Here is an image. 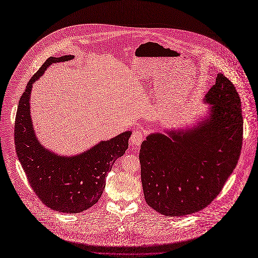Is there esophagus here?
<instances>
[{
    "mask_svg": "<svg viewBox=\"0 0 258 258\" xmlns=\"http://www.w3.org/2000/svg\"><path fill=\"white\" fill-rule=\"evenodd\" d=\"M143 139H144V133L140 130H136L133 132L131 136V144L133 146H139Z\"/></svg>",
    "mask_w": 258,
    "mask_h": 258,
    "instance_id": "34e87169",
    "label": "esophagus"
}]
</instances>
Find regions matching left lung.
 I'll return each mask as SVG.
<instances>
[{
  "instance_id": "1",
  "label": "left lung",
  "mask_w": 258,
  "mask_h": 258,
  "mask_svg": "<svg viewBox=\"0 0 258 258\" xmlns=\"http://www.w3.org/2000/svg\"><path fill=\"white\" fill-rule=\"evenodd\" d=\"M203 101L210 106L198 124L151 133L141 144L145 201L168 217L190 215L211 204L240 156L243 118L234 85L218 74Z\"/></svg>"
}]
</instances>
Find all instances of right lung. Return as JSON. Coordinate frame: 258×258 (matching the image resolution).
<instances>
[{"label":"right lung","instance_id":"obj_1","mask_svg":"<svg viewBox=\"0 0 258 258\" xmlns=\"http://www.w3.org/2000/svg\"><path fill=\"white\" fill-rule=\"evenodd\" d=\"M74 58L51 56L31 78L19 101L14 134L18 159L34 192L48 208L70 214L84 212L99 201L106 177L114 162L124 155L132 134L125 131L73 156L58 155L39 142L30 115L32 86L52 63Z\"/></svg>","mask_w":258,"mask_h":258}]
</instances>
